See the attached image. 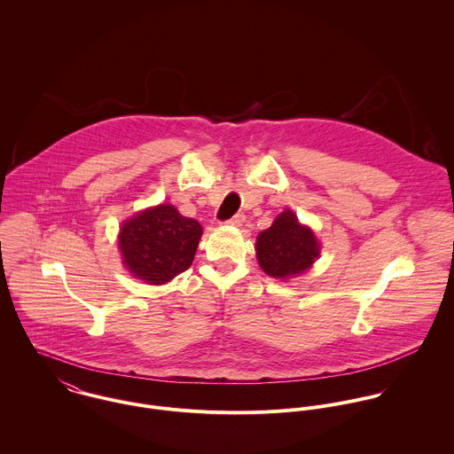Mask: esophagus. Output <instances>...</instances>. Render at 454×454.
Listing matches in <instances>:
<instances>
[{
    "label": "esophagus",
    "instance_id": "1",
    "mask_svg": "<svg viewBox=\"0 0 454 454\" xmlns=\"http://www.w3.org/2000/svg\"><path fill=\"white\" fill-rule=\"evenodd\" d=\"M245 220H247L245 215H236V216H232L231 220H227L225 223H227V225H232V227H241V225L245 223Z\"/></svg>",
    "mask_w": 454,
    "mask_h": 454
}]
</instances>
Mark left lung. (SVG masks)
I'll use <instances>...</instances> for the list:
<instances>
[{
	"label": "left lung",
	"mask_w": 454,
	"mask_h": 454,
	"mask_svg": "<svg viewBox=\"0 0 454 454\" xmlns=\"http://www.w3.org/2000/svg\"><path fill=\"white\" fill-rule=\"evenodd\" d=\"M257 260L267 276L286 279L306 272L320 257V243L315 232L285 209L272 225L257 236Z\"/></svg>",
	"instance_id": "left-lung-1"
}]
</instances>
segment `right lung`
<instances>
[{
    "mask_svg": "<svg viewBox=\"0 0 454 454\" xmlns=\"http://www.w3.org/2000/svg\"><path fill=\"white\" fill-rule=\"evenodd\" d=\"M202 227L173 204H159L126 220L119 248L130 274L148 285H164L192 265Z\"/></svg>",
    "mask_w": 454,
    "mask_h": 454,
    "instance_id": "add662e5",
    "label": "right lung"
}]
</instances>
